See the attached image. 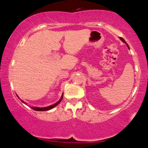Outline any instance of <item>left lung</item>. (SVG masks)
Wrapping results in <instances>:
<instances>
[{
    "instance_id": "1",
    "label": "left lung",
    "mask_w": 148,
    "mask_h": 148,
    "mask_svg": "<svg viewBox=\"0 0 148 148\" xmlns=\"http://www.w3.org/2000/svg\"><path fill=\"white\" fill-rule=\"evenodd\" d=\"M120 40H122V41H123V42H125V43H126V42H125V40H124V39L123 38V37H120ZM127 44V43H126ZM127 47H128V48L129 49H130V47H129V46H128V45H127Z\"/></svg>"
}]
</instances>
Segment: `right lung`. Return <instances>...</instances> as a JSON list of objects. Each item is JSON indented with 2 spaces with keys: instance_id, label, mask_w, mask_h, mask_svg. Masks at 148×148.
I'll return each mask as SVG.
<instances>
[{
  "instance_id": "obj_1",
  "label": "right lung",
  "mask_w": 148,
  "mask_h": 148,
  "mask_svg": "<svg viewBox=\"0 0 148 148\" xmlns=\"http://www.w3.org/2000/svg\"><path fill=\"white\" fill-rule=\"evenodd\" d=\"M62 98H63V95H62V97H61V98L60 99V100H59V101H58V102H56V103H54V104L51 105V106H47V107H43V108H39V107H31V108H32V109L35 110V111H49V110L51 109V108H54V107H55V106H56L58 104V103L60 102L61 100L62 99ZM21 101H22V102H23V103H25L24 102V101H22V100H21Z\"/></svg>"
}]
</instances>
